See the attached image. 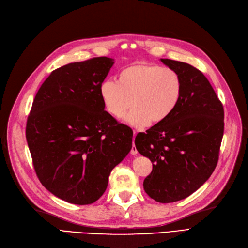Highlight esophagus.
<instances>
[{"label": "esophagus", "mask_w": 248, "mask_h": 248, "mask_svg": "<svg viewBox=\"0 0 248 248\" xmlns=\"http://www.w3.org/2000/svg\"><path fill=\"white\" fill-rule=\"evenodd\" d=\"M136 135H137V131H134V140H135ZM131 154H132L133 155H136L138 154V150H137V148H136V146H135V142L133 144V147H132V150H131Z\"/></svg>", "instance_id": "esophagus-1"}]
</instances>
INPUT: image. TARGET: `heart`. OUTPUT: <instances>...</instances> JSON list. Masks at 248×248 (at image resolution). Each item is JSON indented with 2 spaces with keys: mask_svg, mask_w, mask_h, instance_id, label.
I'll return each mask as SVG.
<instances>
[{
  "mask_svg": "<svg viewBox=\"0 0 248 248\" xmlns=\"http://www.w3.org/2000/svg\"><path fill=\"white\" fill-rule=\"evenodd\" d=\"M99 93L106 109L122 119L132 106L125 121L133 126L157 124L174 111L182 95V81L171 68L149 63H135L119 73L117 82L104 80Z\"/></svg>",
  "mask_w": 248,
  "mask_h": 248,
  "instance_id": "heart-1",
  "label": "heart"
}]
</instances>
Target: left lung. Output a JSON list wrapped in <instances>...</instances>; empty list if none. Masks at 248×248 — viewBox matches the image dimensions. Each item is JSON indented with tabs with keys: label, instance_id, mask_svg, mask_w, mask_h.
<instances>
[{
	"label": "left lung",
	"instance_id": "obj_1",
	"mask_svg": "<svg viewBox=\"0 0 248 248\" xmlns=\"http://www.w3.org/2000/svg\"><path fill=\"white\" fill-rule=\"evenodd\" d=\"M182 81L178 106L164 122L139 133L138 152L153 164L144 181L149 196L160 203L185 199L215 170L224 132V109L205 75L192 65L161 59Z\"/></svg>",
	"mask_w": 248,
	"mask_h": 248
}]
</instances>
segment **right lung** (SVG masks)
Here are the masks:
<instances>
[{
  "label": "right lung",
  "mask_w": 248,
  "mask_h": 248,
  "mask_svg": "<svg viewBox=\"0 0 248 248\" xmlns=\"http://www.w3.org/2000/svg\"><path fill=\"white\" fill-rule=\"evenodd\" d=\"M113 59L94 57L51 72L32 104L26 139L41 184L76 205L98 200L129 153L131 127L104 110L99 87Z\"/></svg>",
  "instance_id": "add662e5"
}]
</instances>
